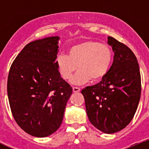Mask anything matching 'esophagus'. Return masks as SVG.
<instances>
[{
	"label": "esophagus",
	"mask_w": 149,
	"mask_h": 149,
	"mask_svg": "<svg viewBox=\"0 0 149 149\" xmlns=\"http://www.w3.org/2000/svg\"><path fill=\"white\" fill-rule=\"evenodd\" d=\"M80 90H81V89L79 87H76V86H74L73 87L74 93H78V92H80Z\"/></svg>",
	"instance_id": "1"
}]
</instances>
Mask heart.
I'll return each mask as SVG.
<instances>
[{
	"label": "heart",
	"instance_id": "1",
	"mask_svg": "<svg viewBox=\"0 0 149 149\" xmlns=\"http://www.w3.org/2000/svg\"><path fill=\"white\" fill-rule=\"evenodd\" d=\"M113 62V51L110 46L98 41L87 40L74 45L69 48L68 55L62 54L56 59L60 75L68 80L73 73L71 82L82 85L90 79L98 81L106 75Z\"/></svg>",
	"mask_w": 149,
	"mask_h": 149
}]
</instances>
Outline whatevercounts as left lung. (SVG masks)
Returning <instances> with one entry per match:
<instances>
[{
    "mask_svg": "<svg viewBox=\"0 0 149 149\" xmlns=\"http://www.w3.org/2000/svg\"><path fill=\"white\" fill-rule=\"evenodd\" d=\"M113 62L101 82L81 90L89 122L105 134L126 127L136 113L141 95L137 59L130 48L108 36Z\"/></svg>",
    "mask_w": 149,
    "mask_h": 149,
    "instance_id": "obj_1",
    "label": "left lung"
}]
</instances>
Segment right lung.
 I'll list each match as a JSON object with an SVG mask.
<instances>
[{
	"label": "right lung",
	"mask_w": 149,
	"mask_h": 149,
	"mask_svg": "<svg viewBox=\"0 0 149 149\" xmlns=\"http://www.w3.org/2000/svg\"><path fill=\"white\" fill-rule=\"evenodd\" d=\"M58 36L31 42L12 63L7 95L14 119L31 136L45 137L61 125L70 85L60 77Z\"/></svg>",
	"instance_id": "obj_1"
}]
</instances>
